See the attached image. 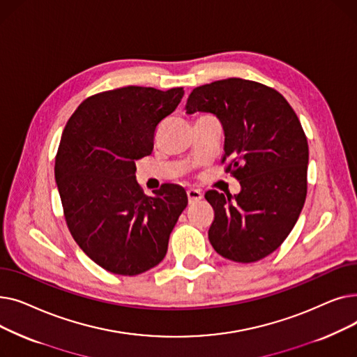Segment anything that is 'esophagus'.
I'll use <instances>...</instances> for the list:
<instances>
[{
	"instance_id": "obj_1",
	"label": "esophagus",
	"mask_w": 357,
	"mask_h": 357,
	"mask_svg": "<svg viewBox=\"0 0 357 357\" xmlns=\"http://www.w3.org/2000/svg\"><path fill=\"white\" fill-rule=\"evenodd\" d=\"M186 195H188L190 204H195L202 198V194L198 190H188V191H186Z\"/></svg>"
}]
</instances>
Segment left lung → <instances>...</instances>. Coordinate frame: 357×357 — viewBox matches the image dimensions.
<instances>
[{"label": "left lung", "instance_id": "obj_1", "mask_svg": "<svg viewBox=\"0 0 357 357\" xmlns=\"http://www.w3.org/2000/svg\"><path fill=\"white\" fill-rule=\"evenodd\" d=\"M213 112L222 124L226 172L241 191L205 192L214 250L238 264L275 252L294 229L307 197L308 142L295 111L276 89L241 78L197 86L186 112Z\"/></svg>", "mask_w": 357, "mask_h": 357}]
</instances>
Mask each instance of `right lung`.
<instances>
[{
  "label": "right lung",
  "mask_w": 357,
  "mask_h": 357,
  "mask_svg": "<svg viewBox=\"0 0 357 357\" xmlns=\"http://www.w3.org/2000/svg\"><path fill=\"white\" fill-rule=\"evenodd\" d=\"M183 88L124 86L84 100L66 123L54 178L66 226L102 269L140 275L163 260L188 197L163 183L155 197L136 182V162L153 150L155 131L172 114Z\"/></svg>",
  "instance_id": "1"
}]
</instances>
